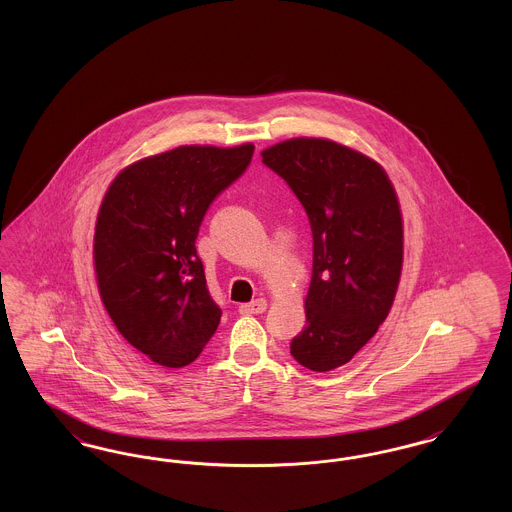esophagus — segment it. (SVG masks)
Wrapping results in <instances>:
<instances>
[{
	"instance_id": "34e87169",
	"label": "esophagus",
	"mask_w": 512,
	"mask_h": 512,
	"mask_svg": "<svg viewBox=\"0 0 512 512\" xmlns=\"http://www.w3.org/2000/svg\"><path fill=\"white\" fill-rule=\"evenodd\" d=\"M240 315H261L267 311V299H255L251 303L240 305Z\"/></svg>"
}]
</instances>
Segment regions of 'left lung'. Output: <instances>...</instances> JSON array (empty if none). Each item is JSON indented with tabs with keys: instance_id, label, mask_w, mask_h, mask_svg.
I'll return each instance as SVG.
<instances>
[{
	"instance_id": "obj_1",
	"label": "left lung",
	"mask_w": 512,
	"mask_h": 512,
	"mask_svg": "<svg viewBox=\"0 0 512 512\" xmlns=\"http://www.w3.org/2000/svg\"><path fill=\"white\" fill-rule=\"evenodd\" d=\"M261 155L313 232L307 324L292 340L293 359L328 372L349 363L390 313L403 267L397 194L374 159L332 140L292 138Z\"/></svg>"
}]
</instances>
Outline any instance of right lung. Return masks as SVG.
Returning a JSON list of instances; mask_svg holds the SVG:
<instances>
[{
  "label": "right lung",
  "instance_id": "obj_1",
  "mask_svg": "<svg viewBox=\"0 0 512 512\" xmlns=\"http://www.w3.org/2000/svg\"><path fill=\"white\" fill-rule=\"evenodd\" d=\"M253 144L180 146L117 174L99 207V295L122 338L153 363L182 368L213 338L222 311L195 240L213 199L244 174Z\"/></svg>",
  "mask_w": 512,
  "mask_h": 512
}]
</instances>
